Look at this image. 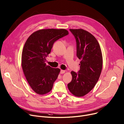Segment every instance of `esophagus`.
Wrapping results in <instances>:
<instances>
[{"label":"esophagus","mask_w":124,"mask_h":124,"mask_svg":"<svg viewBox=\"0 0 124 124\" xmlns=\"http://www.w3.org/2000/svg\"><path fill=\"white\" fill-rule=\"evenodd\" d=\"M65 71L64 70H61V74H63L65 73Z\"/></svg>","instance_id":"34e87169"}]
</instances>
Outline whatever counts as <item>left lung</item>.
Instances as JSON below:
<instances>
[{"mask_svg":"<svg viewBox=\"0 0 124 124\" xmlns=\"http://www.w3.org/2000/svg\"><path fill=\"white\" fill-rule=\"evenodd\" d=\"M77 42V56L80 62L78 73L71 71L72 80L68 84L70 92L78 97L89 93L98 81L103 67L99 43L94 36L83 29H70Z\"/></svg>","mask_w":124,"mask_h":124,"instance_id":"1","label":"left lung"}]
</instances>
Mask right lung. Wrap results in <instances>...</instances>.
I'll return each mask as SVG.
<instances>
[{
	"mask_svg": "<svg viewBox=\"0 0 124 124\" xmlns=\"http://www.w3.org/2000/svg\"><path fill=\"white\" fill-rule=\"evenodd\" d=\"M69 34L64 29H42L32 33L26 40L21 56V66L27 81L36 93L52 90L61 71L46 63L54 42Z\"/></svg>",
	"mask_w": 124,
	"mask_h": 124,
	"instance_id": "add662e5",
	"label": "right lung"
}]
</instances>
